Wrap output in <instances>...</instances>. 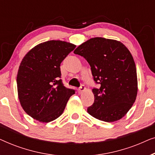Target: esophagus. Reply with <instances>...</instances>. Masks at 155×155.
<instances>
[{"label": "esophagus", "mask_w": 155, "mask_h": 155, "mask_svg": "<svg viewBox=\"0 0 155 155\" xmlns=\"http://www.w3.org/2000/svg\"><path fill=\"white\" fill-rule=\"evenodd\" d=\"M85 90H86V87H84V84H82V85L80 86L79 88H78V93H80V94H81V93L83 92Z\"/></svg>", "instance_id": "1"}]
</instances>
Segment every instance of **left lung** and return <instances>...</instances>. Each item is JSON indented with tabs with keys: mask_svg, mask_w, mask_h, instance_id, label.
<instances>
[{
	"mask_svg": "<svg viewBox=\"0 0 155 155\" xmlns=\"http://www.w3.org/2000/svg\"><path fill=\"white\" fill-rule=\"evenodd\" d=\"M74 54L86 59L94 80L101 85L92 89L94 101L87 108L89 114L105 122L122 118L137 93L136 67L129 50L120 41L94 37L80 45Z\"/></svg>",
	"mask_w": 155,
	"mask_h": 155,
	"instance_id": "obj_1",
	"label": "left lung"
}]
</instances>
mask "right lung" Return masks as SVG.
Returning a JSON list of instances; mask_svg holds the SVG:
<instances>
[{
    "label": "right lung",
    "mask_w": 155,
    "mask_h": 155,
    "mask_svg": "<svg viewBox=\"0 0 155 155\" xmlns=\"http://www.w3.org/2000/svg\"><path fill=\"white\" fill-rule=\"evenodd\" d=\"M75 47L51 40L38 44L23 58L17 75L18 97L22 109L34 119L43 123L56 119L75 94L63 85L60 65Z\"/></svg>",
    "instance_id": "1"
}]
</instances>
